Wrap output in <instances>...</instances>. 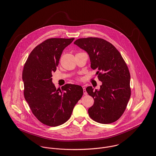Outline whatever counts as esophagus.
Masks as SVG:
<instances>
[{
    "instance_id": "34e87169",
    "label": "esophagus",
    "mask_w": 156,
    "mask_h": 156,
    "mask_svg": "<svg viewBox=\"0 0 156 156\" xmlns=\"http://www.w3.org/2000/svg\"><path fill=\"white\" fill-rule=\"evenodd\" d=\"M82 88H83V94H84V95H87V90H86V88H85V86H83Z\"/></svg>"
}]
</instances>
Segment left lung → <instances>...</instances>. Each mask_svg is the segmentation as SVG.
<instances>
[{"instance_id":"1","label":"left lung","mask_w":156,"mask_h":156,"mask_svg":"<svg viewBox=\"0 0 156 156\" xmlns=\"http://www.w3.org/2000/svg\"><path fill=\"white\" fill-rule=\"evenodd\" d=\"M74 44L88 53L90 67L97 70L102 82L98 90L92 87L86 89L94 99L89 116L101 124L115 122L124 113L131 95L130 74L125 61L114 45L102 38H79Z\"/></svg>"}]
</instances>
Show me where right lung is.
Listing matches in <instances>:
<instances>
[{
  "label": "right lung",
  "mask_w": 156,
  "mask_h": 156,
  "mask_svg": "<svg viewBox=\"0 0 156 156\" xmlns=\"http://www.w3.org/2000/svg\"><path fill=\"white\" fill-rule=\"evenodd\" d=\"M74 40L49 38L36 46L23 70L24 96L34 116L50 127L60 126L70 118L74 106L83 95L81 86L66 84L62 90L52 83L64 49Z\"/></svg>",
  "instance_id": "right-lung-1"
}]
</instances>
